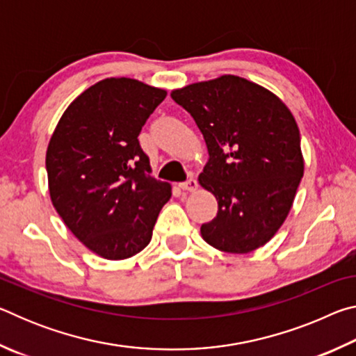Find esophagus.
Returning <instances> with one entry per match:
<instances>
[{
	"label": "esophagus",
	"mask_w": 356,
	"mask_h": 356,
	"mask_svg": "<svg viewBox=\"0 0 356 356\" xmlns=\"http://www.w3.org/2000/svg\"><path fill=\"white\" fill-rule=\"evenodd\" d=\"M179 186L185 191H195L197 188V180L191 176L190 179H186L185 182H182Z\"/></svg>",
	"instance_id": "obj_1"
}]
</instances>
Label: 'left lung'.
<instances>
[{
    "mask_svg": "<svg viewBox=\"0 0 356 356\" xmlns=\"http://www.w3.org/2000/svg\"><path fill=\"white\" fill-rule=\"evenodd\" d=\"M206 140L209 161L200 184L218 201L201 226L213 248L243 254L272 238L303 177L300 131L292 113L267 89L225 75L172 91Z\"/></svg>",
    "mask_w": 356,
    "mask_h": 356,
    "instance_id": "left-lung-1",
    "label": "left lung"
}]
</instances>
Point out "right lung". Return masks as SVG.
<instances>
[{
  "label": "right lung",
  "mask_w": 356,
  "mask_h": 356,
  "mask_svg": "<svg viewBox=\"0 0 356 356\" xmlns=\"http://www.w3.org/2000/svg\"><path fill=\"white\" fill-rule=\"evenodd\" d=\"M166 91L131 78H106L63 114L47 149L51 202L72 234L110 261L147 246L171 185L150 177L138 141Z\"/></svg>",
  "instance_id": "obj_1"
}]
</instances>
